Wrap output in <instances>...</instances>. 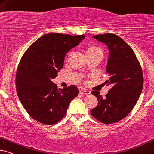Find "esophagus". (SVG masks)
Listing matches in <instances>:
<instances>
[{
  "label": "esophagus",
  "mask_w": 154,
  "mask_h": 154,
  "mask_svg": "<svg viewBox=\"0 0 154 154\" xmlns=\"http://www.w3.org/2000/svg\"><path fill=\"white\" fill-rule=\"evenodd\" d=\"M80 93H81V94H83V95H89L91 94V91H88V90L85 89V88H82L80 90Z\"/></svg>",
  "instance_id": "1"
}]
</instances>
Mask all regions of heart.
Listing matches in <instances>:
<instances>
[{"label":"heart","instance_id":"heart-1","mask_svg":"<svg viewBox=\"0 0 154 154\" xmlns=\"http://www.w3.org/2000/svg\"><path fill=\"white\" fill-rule=\"evenodd\" d=\"M87 54H103V51L100 48L97 47L95 45H90L87 47L86 51H85Z\"/></svg>","mask_w":154,"mask_h":154}]
</instances>
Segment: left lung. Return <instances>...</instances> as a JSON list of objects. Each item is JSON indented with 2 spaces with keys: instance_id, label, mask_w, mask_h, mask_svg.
<instances>
[{
  "instance_id": "obj_1",
  "label": "left lung",
  "mask_w": 154,
  "mask_h": 154,
  "mask_svg": "<svg viewBox=\"0 0 154 154\" xmlns=\"http://www.w3.org/2000/svg\"><path fill=\"white\" fill-rule=\"evenodd\" d=\"M93 37L108 47L109 79L105 83L111 88L105 98L99 92H92L98 103L91 113L97 120L109 125L125 118L135 106L142 91L143 72L132 49L122 38L111 33Z\"/></svg>"
}]
</instances>
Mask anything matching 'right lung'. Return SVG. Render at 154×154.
<instances>
[{
    "instance_id": "right-lung-1",
    "label": "right lung",
    "mask_w": 154,
    "mask_h": 154,
    "mask_svg": "<svg viewBox=\"0 0 154 154\" xmlns=\"http://www.w3.org/2000/svg\"><path fill=\"white\" fill-rule=\"evenodd\" d=\"M84 38L83 35L47 34L24 53L16 73V90L24 108L36 121L47 125L59 122L79 94L75 85L58 89L51 80L63 68L66 53Z\"/></svg>"
}]
</instances>
